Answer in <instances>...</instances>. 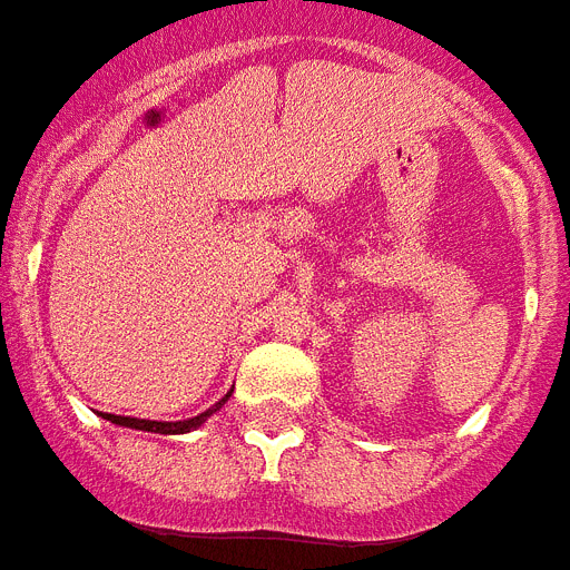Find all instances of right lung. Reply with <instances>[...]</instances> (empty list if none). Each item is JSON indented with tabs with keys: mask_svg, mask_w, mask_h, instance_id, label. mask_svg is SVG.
Listing matches in <instances>:
<instances>
[{
	"mask_svg": "<svg viewBox=\"0 0 570 570\" xmlns=\"http://www.w3.org/2000/svg\"><path fill=\"white\" fill-rule=\"evenodd\" d=\"M229 393L220 399L218 404H212L209 411H204L200 416H191V420H183V422H154V420H134V416H116V413H101L105 420H110L112 425H125V428H136V431H150V434H186V431H195V428L204 425L209 420L212 413L218 411L220 404L227 402Z\"/></svg>",
	"mask_w": 570,
	"mask_h": 570,
	"instance_id": "add662e5",
	"label": "right lung"
}]
</instances>
